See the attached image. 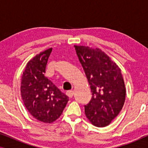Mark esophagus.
Masks as SVG:
<instances>
[{
    "label": "esophagus",
    "mask_w": 148,
    "mask_h": 148,
    "mask_svg": "<svg viewBox=\"0 0 148 148\" xmlns=\"http://www.w3.org/2000/svg\"><path fill=\"white\" fill-rule=\"evenodd\" d=\"M66 96L68 97H69V98H72L73 96V91L71 90V91H68V92H66Z\"/></svg>",
    "instance_id": "1"
}]
</instances>
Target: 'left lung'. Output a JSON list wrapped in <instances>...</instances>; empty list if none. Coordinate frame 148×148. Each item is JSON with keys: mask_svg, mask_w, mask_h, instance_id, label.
Instances as JSON below:
<instances>
[{"mask_svg": "<svg viewBox=\"0 0 148 148\" xmlns=\"http://www.w3.org/2000/svg\"><path fill=\"white\" fill-rule=\"evenodd\" d=\"M92 91L85 105L89 121L98 127L110 124L122 110L126 90L121 69L99 48L74 46Z\"/></svg>", "mask_w": 148, "mask_h": 148, "instance_id": "1", "label": "left lung"}]
</instances>
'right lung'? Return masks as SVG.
I'll use <instances>...</instances> for the list:
<instances>
[{
  "label": "right lung",
  "mask_w": 148,
  "mask_h": 148,
  "mask_svg": "<svg viewBox=\"0 0 148 148\" xmlns=\"http://www.w3.org/2000/svg\"><path fill=\"white\" fill-rule=\"evenodd\" d=\"M52 48L40 52L27 62L21 77V94L24 105L37 120L51 123L59 118L69 97L45 76Z\"/></svg>",
  "instance_id": "add662e5"
}]
</instances>
